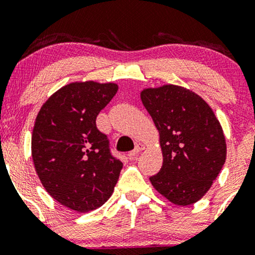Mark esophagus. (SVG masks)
Here are the masks:
<instances>
[{
	"mask_svg": "<svg viewBox=\"0 0 255 255\" xmlns=\"http://www.w3.org/2000/svg\"><path fill=\"white\" fill-rule=\"evenodd\" d=\"M144 148H145V145L141 144V142H139V144L135 145V148H134L133 151H130L129 157H130V158H134V157L136 156L137 153H139V152H141L142 150H144Z\"/></svg>",
	"mask_w": 255,
	"mask_h": 255,
	"instance_id": "esophagus-1",
	"label": "esophagus"
}]
</instances>
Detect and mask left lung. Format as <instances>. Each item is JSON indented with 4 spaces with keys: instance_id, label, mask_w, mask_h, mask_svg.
<instances>
[{
    "instance_id": "8db88e82",
    "label": "left lung",
    "mask_w": 255,
    "mask_h": 255,
    "mask_svg": "<svg viewBox=\"0 0 255 255\" xmlns=\"http://www.w3.org/2000/svg\"><path fill=\"white\" fill-rule=\"evenodd\" d=\"M141 101L160 136L163 165L152 186L176 205L194 204L210 189L227 157L219 121L209 104L176 85L146 89Z\"/></svg>"
}]
</instances>
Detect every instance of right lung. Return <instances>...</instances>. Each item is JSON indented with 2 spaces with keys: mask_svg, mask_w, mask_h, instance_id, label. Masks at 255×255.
<instances>
[{
  "mask_svg": "<svg viewBox=\"0 0 255 255\" xmlns=\"http://www.w3.org/2000/svg\"><path fill=\"white\" fill-rule=\"evenodd\" d=\"M118 89L116 84L93 81L69 84L38 113L32 133L38 177L55 200L74 211L86 213L102 206L124 166L96 125Z\"/></svg>",
  "mask_w": 255,
  "mask_h": 255,
  "instance_id": "1",
  "label": "right lung"
}]
</instances>
